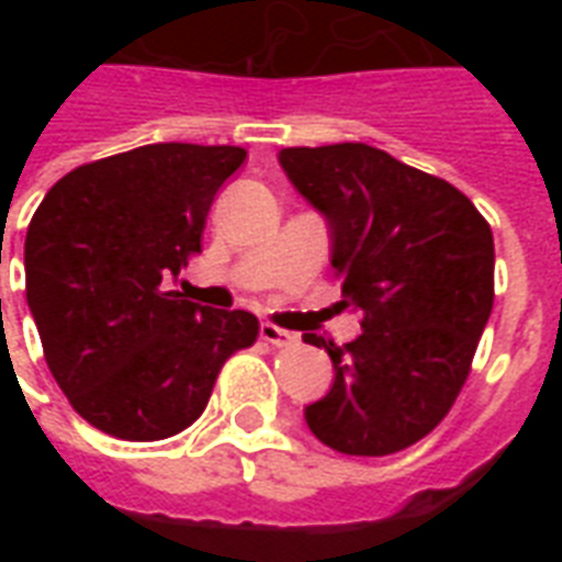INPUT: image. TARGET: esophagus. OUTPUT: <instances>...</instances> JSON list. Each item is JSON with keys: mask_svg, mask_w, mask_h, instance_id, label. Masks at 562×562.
<instances>
[{"mask_svg": "<svg viewBox=\"0 0 562 562\" xmlns=\"http://www.w3.org/2000/svg\"><path fill=\"white\" fill-rule=\"evenodd\" d=\"M258 337L265 342H270V346H289V342H294V334L277 328V325H270V322H261V325H258Z\"/></svg>", "mask_w": 562, "mask_h": 562, "instance_id": "obj_1", "label": "esophagus"}]
</instances>
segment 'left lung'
I'll use <instances>...</instances> for the list:
<instances>
[{
	"label": "left lung",
	"instance_id": "left-lung-1",
	"mask_svg": "<svg viewBox=\"0 0 562 562\" xmlns=\"http://www.w3.org/2000/svg\"><path fill=\"white\" fill-rule=\"evenodd\" d=\"M280 165L328 222L342 306L361 313L330 355L334 382L304 409L342 454L382 458L424 439L458 401L494 306V234L470 198L367 144L285 147Z\"/></svg>",
	"mask_w": 562,
	"mask_h": 562
}]
</instances>
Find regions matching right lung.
<instances>
[{
	"mask_svg": "<svg viewBox=\"0 0 562 562\" xmlns=\"http://www.w3.org/2000/svg\"><path fill=\"white\" fill-rule=\"evenodd\" d=\"M244 159L240 147L147 144L80 165L35 210L26 304L56 385L104 434L153 442L186 430L222 364L256 342L252 313L168 292Z\"/></svg>",
	"mask_w": 562,
	"mask_h": 562,
	"instance_id": "add662e5",
	"label": "right lung"
}]
</instances>
